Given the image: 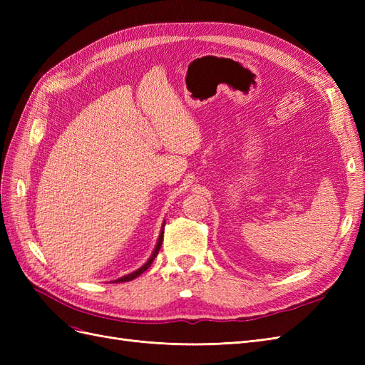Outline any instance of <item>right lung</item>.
<instances>
[{
    "label": "right lung",
    "mask_w": 365,
    "mask_h": 365,
    "mask_svg": "<svg viewBox=\"0 0 365 365\" xmlns=\"http://www.w3.org/2000/svg\"><path fill=\"white\" fill-rule=\"evenodd\" d=\"M163 228H164V227H163ZM163 233H164V231H161V235H160V237H158V244H157V247H155V251H153V254L150 256V259L148 260V263L143 264V267H141L140 269H137L135 272H130V274L125 275V277H120V279H117V280H115V283H123V282H130V280H134L135 277H138L140 274H143V272H145V271L150 267V263L153 262V259L157 257V254H158V251H160V248H161V244H163V236H164Z\"/></svg>",
    "instance_id": "1"
}]
</instances>
